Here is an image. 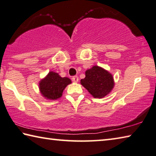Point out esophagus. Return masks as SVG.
<instances>
[{"label": "esophagus", "instance_id": "esophagus-1", "mask_svg": "<svg viewBox=\"0 0 156 156\" xmlns=\"http://www.w3.org/2000/svg\"><path fill=\"white\" fill-rule=\"evenodd\" d=\"M72 80H73V82H78L79 77L77 76H74L72 77Z\"/></svg>", "mask_w": 156, "mask_h": 156}]
</instances>
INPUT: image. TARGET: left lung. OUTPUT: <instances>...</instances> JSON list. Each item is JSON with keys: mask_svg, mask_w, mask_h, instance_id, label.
I'll return each instance as SVG.
<instances>
[{"mask_svg": "<svg viewBox=\"0 0 156 156\" xmlns=\"http://www.w3.org/2000/svg\"><path fill=\"white\" fill-rule=\"evenodd\" d=\"M86 77L80 83L94 98L101 99L109 94L114 87L113 75L107 70L93 66L86 72Z\"/></svg>", "mask_w": 156, "mask_h": 156, "instance_id": "8db88e82", "label": "left lung"}]
</instances>
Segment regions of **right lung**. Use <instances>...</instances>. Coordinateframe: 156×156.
<instances>
[{
    "mask_svg": "<svg viewBox=\"0 0 156 156\" xmlns=\"http://www.w3.org/2000/svg\"><path fill=\"white\" fill-rule=\"evenodd\" d=\"M72 81L68 77H62L58 73L50 71L39 82V90L43 97L48 100H56L62 96L68 84Z\"/></svg>",
    "mask_w": 156,
    "mask_h": 156,
    "instance_id": "obj_1",
    "label": "right lung"
}]
</instances>
